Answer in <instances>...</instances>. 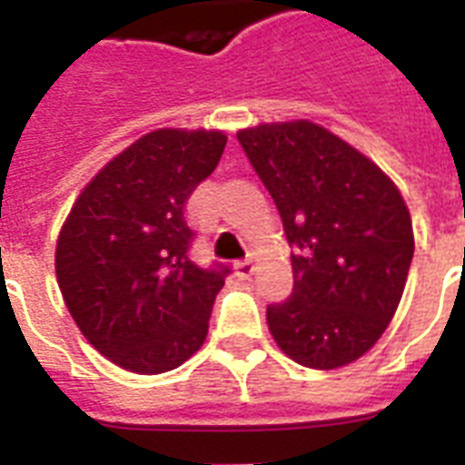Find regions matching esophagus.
I'll list each match as a JSON object with an SVG mask.
<instances>
[{"instance_id":"34e87169","label":"esophagus","mask_w":465,"mask_h":465,"mask_svg":"<svg viewBox=\"0 0 465 465\" xmlns=\"http://www.w3.org/2000/svg\"><path fill=\"white\" fill-rule=\"evenodd\" d=\"M253 270H255V261H253V258H246V261L236 262V275L243 277V280L253 275Z\"/></svg>"}]
</instances>
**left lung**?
<instances>
[{
  "label": "left lung",
  "instance_id": "obj_1",
  "mask_svg": "<svg viewBox=\"0 0 465 465\" xmlns=\"http://www.w3.org/2000/svg\"><path fill=\"white\" fill-rule=\"evenodd\" d=\"M236 137L294 248L292 294L268 306L272 338L311 369L360 360L403 297L415 251L403 197L367 156L306 120Z\"/></svg>",
  "mask_w": 465,
  "mask_h": 465
}]
</instances>
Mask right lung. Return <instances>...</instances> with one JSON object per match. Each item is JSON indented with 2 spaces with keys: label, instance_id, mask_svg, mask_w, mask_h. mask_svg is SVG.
Returning a JSON list of instances; mask_svg holds the SVG:
<instances>
[{
  "label": "right lung",
  "instance_id": "right-lung-1",
  "mask_svg": "<svg viewBox=\"0 0 465 465\" xmlns=\"http://www.w3.org/2000/svg\"><path fill=\"white\" fill-rule=\"evenodd\" d=\"M222 133L156 130L82 190L54 253L69 313L118 367L163 374L207 338L224 262L197 265L185 219L193 190L217 168Z\"/></svg>",
  "mask_w": 465,
  "mask_h": 465
}]
</instances>
